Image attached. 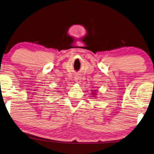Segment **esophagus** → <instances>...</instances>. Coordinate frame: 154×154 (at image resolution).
<instances>
[{
    "label": "esophagus",
    "instance_id": "esophagus-1",
    "mask_svg": "<svg viewBox=\"0 0 154 154\" xmlns=\"http://www.w3.org/2000/svg\"><path fill=\"white\" fill-rule=\"evenodd\" d=\"M74 81L78 82V83H80V82H81V77L79 76V75H76V76H75L74 78Z\"/></svg>",
    "mask_w": 154,
    "mask_h": 154
}]
</instances>
